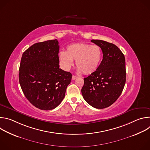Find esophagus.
I'll return each mask as SVG.
<instances>
[{
	"instance_id": "esophagus-1",
	"label": "esophagus",
	"mask_w": 150,
	"mask_h": 150,
	"mask_svg": "<svg viewBox=\"0 0 150 150\" xmlns=\"http://www.w3.org/2000/svg\"><path fill=\"white\" fill-rule=\"evenodd\" d=\"M78 78V76H74V75H72V80H75V79H76Z\"/></svg>"
}]
</instances>
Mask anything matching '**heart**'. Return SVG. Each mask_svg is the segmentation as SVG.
I'll list each match as a JSON object with an SVG mask.
<instances>
[{
    "mask_svg": "<svg viewBox=\"0 0 150 150\" xmlns=\"http://www.w3.org/2000/svg\"><path fill=\"white\" fill-rule=\"evenodd\" d=\"M103 57L101 48L98 45L87 43H74L67 46L66 52L59 53L60 65L63 69L69 70L75 60L78 72L90 75L98 69Z\"/></svg>",
    "mask_w": 150,
    "mask_h": 150,
    "instance_id": "heart-1",
    "label": "heart"
}]
</instances>
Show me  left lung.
Returning a JSON list of instances; mask_svg holds the SVG:
<instances>
[{
	"label": "left lung",
	"mask_w": 150,
	"mask_h": 150,
	"mask_svg": "<svg viewBox=\"0 0 150 150\" xmlns=\"http://www.w3.org/2000/svg\"><path fill=\"white\" fill-rule=\"evenodd\" d=\"M103 52V59L94 73L84 78L81 93L84 100L96 109H104L119 97L126 82L125 58L115 45L101 40H92Z\"/></svg>",
	"instance_id": "obj_1"
}]
</instances>
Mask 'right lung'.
I'll return each instance as SVG.
<instances>
[{
  "label": "right lung",
  "mask_w": 150,
  "mask_h": 150,
  "mask_svg": "<svg viewBox=\"0 0 150 150\" xmlns=\"http://www.w3.org/2000/svg\"><path fill=\"white\" fill-rule=\"evenodd\" d=\"M58 41L34 44L23 54L19 81L25 96L35 108L52 110L65 97L72 74L59 68Z\"/></svg>",
  "instance_id": "add662e5"
}]
</instances>
